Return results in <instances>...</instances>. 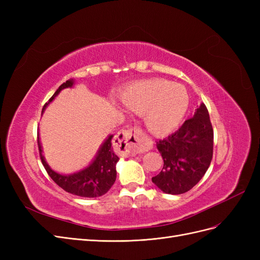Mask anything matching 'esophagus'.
Here are the masks:
<instances>
[{
    "mask_svg": "<svg viewBox=\"0 0 260 260\" xmlns=\"http://www.w3.org/2000/svg\"><path fill=\"white\" fill-rule=\"evenodd\" d=\"M117 148L127 156L147 152L153 147V142L144 140V133L138 127L122 130L115 138Z\"/></svg>",
    "mask_w": 260,
    "mask_h": 260,
    "instance_id": "obj_1",
    "label": "esophagus"
}]
</instances>
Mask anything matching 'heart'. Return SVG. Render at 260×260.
Wrapping results in <instances>:
<instances>
[{"label":"heart","mask_w":260,"mask_h":260,"mask_svg":"<svg viewBox=\"0 0 260 260\" xmlns=\"http://www.w3.org/2000/svg\"><path fill=\"white\" fill-rule=\"evenodd\" d=\"M121 102L129 111L144 115L149 132L162 136L175 130L186 113L188 95L182 85L165 79L138 82L125 91Z\"/></svg>","instance_id":"b5f03b06"}]
</instances>
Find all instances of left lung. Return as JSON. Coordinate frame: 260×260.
Here are the masks:
<instances>
[{
	"label": "left lung",
	"mask_w": 260,
	"mask_h": 260,
	"mask_svg": "<svg viewBox=\"0 0 260 260\" xmlns=\"http://www.w3.org/2000/svg\"><path fill=\"white\" fill-rule=\"evenodd\" d=\"M164 167L152 178L153 183L167 194H182L199 183L212 158L214 130L205 104L168 138L156 142Z\"/></svg>",
	"instance_id": "obj_1"
}]
</instances>
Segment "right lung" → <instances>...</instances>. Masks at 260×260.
Instances as JSON below:
<instances>
[{
  "mask_svg": "<svg viewBox=\"0 0 260 260\" xmlns=\"http://www.w3.org/2000/svg\"><path fill=\"white\" fill-rule=\"evenodd\" d=\"M74 84V80L69 79L62 83L59 88L53 94V96L46 102L43 106V111L48 106L54 98L65 88H70ZM114 136H109L103 145L101 146L100 151L94 160L85 169L76 172L74 175H59L52 170L49 165L46 164L42 155V148L40 141L38 140L39 152L43 166L48 172L51 179L62 190L81 198H99L104 195L113 186L116 180V164L118 161V156L113 151L112 139Z\"/></svg>",
  "mask_w": 260,
  "mask_h": 260,
  "instance_id": "1",
  "label": "right lung"
}]
</instances>
